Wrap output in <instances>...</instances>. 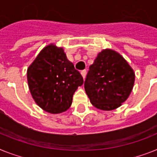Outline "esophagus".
<instances>
[{
    "mask_svg": "<svg viewBox=\"0 0 157 157\" xmlns=\"http://www.w3.org/2000/svg\"><path fill=\"white\" fill-rule=\"evenodd\" d=\"M81 75H82V78H85V77H86V70H83V71H81Z\"/></svg>",
    "mask_w": 157,
    "mask_h": 157,
    "instance_id": "34e87169",
    "label": "esophagus"
}]
</instances>
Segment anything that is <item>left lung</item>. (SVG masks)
Wrapping results in <instances>:
<instances>
[{"label": "left lung", "mask_w": 157, "mask_h": 157, "mask_svg": "<svg viewBox=\"0 0 157 157\" xmlns=\"http://www.w3.org/2000/svg\"><path fill=\"white\" fill-rule=\"evenodd\" d=\"M134 81V71L124 58L113 50H104L89 67L84 88L93 106L111 111L128 99Z\"/></svg>", "instance_id": "8db88e82"}]
</instances>
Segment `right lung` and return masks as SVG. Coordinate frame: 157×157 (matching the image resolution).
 I'll return each mask as SVG.
<instances>
[{
	"label": "right lung",
	"instance_id": "right-lung-1",
	"mask_svg": "<svg viewBox=\"0 0 157 157\" xmlns=\"http://www.w3.org/2000/svg\"><path fill=\"white\" fill-rule=\"evenodd\" d=\"M33 99L44 111L58 114L67 111L74 93L83 83L81 74L67 60L63 48L50 45L41 50L27 71Z\"/></svg>",
	"mask_w": 157,
	"mask_h": 157
}]
</instances>
